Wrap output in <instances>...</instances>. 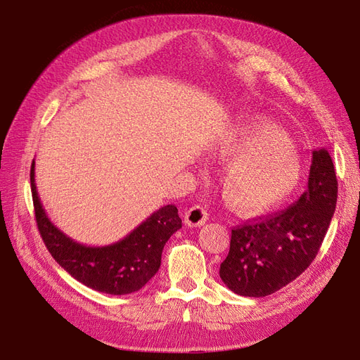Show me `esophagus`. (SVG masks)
Segmentation results:
<instances>
[{"mask_svg": "<svg viewBox=\"0 0 360 360\" xmlns=\"http://www.w3.org/2000/svg\"><path fill=\"white\" fill-rule=\"evenodd\" d=\"M207 218H209L207 210L202 209L201 205H193V207H190L186 212L184 223L186 226H190V227H201L205 224Z\"/></svg>", "mask_w": 360, "mask_h": 360, "instance_id": "obj_1", "label": "esophagus"}]
</instances>
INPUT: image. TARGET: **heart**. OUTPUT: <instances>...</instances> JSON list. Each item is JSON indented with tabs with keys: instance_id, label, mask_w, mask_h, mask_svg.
Returning a JSON list of instances; mask_svg holds the SVG:
<instances>
[{
	"instance_id": "obj_1",
	"label": "heart",
	"mask_w": 360,
	"mask_h": 360,
	"mask_svg": "<svg viewBox=\"0 0 360 360\" xmlns=\"http://www.w3.org/2000/svg\"><path fill=\"white\" fill-rule=\"evenodd\" d=\"M215 156L226 162L221 190L232 209L259 215L289 200L302 162L288 137L263 119H241L219 137Z\"/></svg>"
}]
</instances>
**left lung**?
I'll return each instance as SVG.
<instances>
[{"instance_id": "1", "label": "left lung", "mask_w": 360, "mask_h": 360, "mask_svg": "<svg viewBox=\"0 0 360 360\" xmlns=\"http://www.w3.org/2000/svg\"><path fill=\"white\" fill-rule=\"evenodd\" d=\"M338 202V178L325 148L312 151L308 188L288 209L232 229L219 277L235 294L266 297L314 262Z\"/></svg>"}]
</instances>
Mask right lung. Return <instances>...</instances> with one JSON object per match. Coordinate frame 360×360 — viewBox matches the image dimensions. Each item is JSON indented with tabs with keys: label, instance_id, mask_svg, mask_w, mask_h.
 Masks as SVG:
<instances>
[{
	"label": "right lung",
	"instance_id": "add662e5",
	"mask_svg": "<svg viewBox=\"0 0 360 360\" xmlns=\"http://www.w3.org/2000/svg\"><path fill=\"white\" fill-rule=\"evenodd\" d=\"M30 190L38 231L53 259L83 285L111 295L131 294L159 271L168 238L182 227L176 205L168 204L137 226L124 240L108 246H85L51 223L35 186V159L30 167Z\"/></svg>",
	"mask_w": 360,
	"mask_h": 360
}]
</instances>
